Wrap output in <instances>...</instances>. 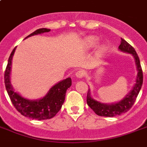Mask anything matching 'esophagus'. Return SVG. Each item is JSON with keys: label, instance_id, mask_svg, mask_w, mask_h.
<instances>
[{"label": "esophagus", "instance_id": "1", "mask_svg": "<svg viewBox=\"0 0 147 147\" xmlns=\"http://www.w3.org/2000/svg\"><path fill=\"white\" fill-rule=\"evenodd\" d=\"M85 71H83V70H78L76 73V76L78 78H82L85 76Z\"/></svg>", "mask_w": 147, "mask_h": 147}]
</instances>
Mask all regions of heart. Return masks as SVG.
Returning a JSON list of instances; mask_svg holds the SVG:
<instances>
[{
	"instance_id": "1",
	"label": "heart",
	"mask_w": 147,
	"mask_h": 147,
	"mask_svg": "<svg viewBox=\"0 0 147 147\" xmlns=\"http://www.w3.org/2000/svg\"><path fill=\"white\" fill-rule=\"evenodd\" d=\"M98 38L95 36H89L88 37L85 38L82 41V47L86 49H90L96 47L98 43ZM102 47L100 48V50L102 51Z\"/></svg>"
}]
</instances>
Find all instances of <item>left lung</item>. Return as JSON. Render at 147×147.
I'll return each mask as SVG.
<instances>
[{
	"label": "left lung",
	"instance_id": "8db88e82",
	"mask_svg": "<svg viewBox=\"0 0 147 147\" xmlns=\"http://www.w3.org/2000/svg\"><path fill=\"white\" fill-rule=\"evenodd\" d=\"M119 50L123 53H129L134 56L135 60V64L137 66V76L132 90L129 93L126 94V96L118 102L112 103V104H105V103L99 102L94 100L91 96V91L88 89L87 94V104L94 111V113L99 116L103 117H114L117 115H121L123 113L128 111L131 108L134 103L136 100L137 95L141 89L143 85V71H142L140 59L137 55L134 48L130 46L126 40L121 39V45L118 47Z\"/></svg>",
	"mask_w": 147,
	"mask_h": 147
}]
</instances>
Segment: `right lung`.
Returning <instances> with one entry per match:
<instances>
[{
    "instance_id": "1",
    "label": "right lung",
    "mask_w": 147,
    "mask_h": 147,
    "mask_svg": "<svg viewBox=\"0 0 147 147\" xmlns=\"http://www.w3.org/2000/svg\"><path fill=\"white\" fill-rule=\"evenodd\" d=\"M49 31V29H39L26 36L25 39L32 36L48 33ZM16 48L17 47H15L10 54L4 72L5 87L10 100L12 101L15 108L24 117L36 120H47L52 118L59 111L64 103L67 89L71 85V78H67L56 83L51 88L47 94L40 99L30 100L24 98L19 93L15 92L10 82L12 59Z\"/></svg>"
}]
</instances>
